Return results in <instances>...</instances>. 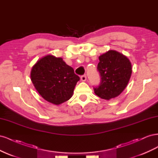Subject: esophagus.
<instances>
[{
    "label": "esophagus",
    "mask_w": 158,
    "mask_h": 158,
    "mask_svg": "<svg viewBox=\"0 0 158 158\" xmlns=\"http://www.w3.org/2000/svg\"><path fill=\"white\" fill-rule=\"evenodd\" d=\"M80 79H81V80L82 81V82H85V81L86 80V79H87L86 76H85V75L82 76H81V77H80Z\"/></svg>",
    "instance_id": "obj_1"
}]
</instances>
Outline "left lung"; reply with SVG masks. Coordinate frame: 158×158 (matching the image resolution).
Masks as SVG:
<instances>
[{
    "mask_svg": "<svg viewBox=\"0 0 158 158\" xmlns=\"http://www.w3.org/2000/svg\"><path fill=\"white\" fill-rule=\"evenodd\" d=\"M98 64L101 82L94 92L100 98L109 100L118 96L131 78L132 65L127 57L117 51L109 50L99 56Z\"/></svg>",
    "mask_w": 158,
    "mask_h": 158,
    "instance_id": "left-lung-1",
    "label": "left lung"
}]
</instances>
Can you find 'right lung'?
<instances>
[{
	"label": "right lung",
	"mask_w": 158,
	"mask_h": 158,
	"mask_svg": "<svg viewBox=\"0 0 158 158\" xmlns=\"http://www.w3.org/2000/svg\"><path fill=\"white\" fill-rule=\"evenodd\" d=\"M31 80L47 102L58 106L71 98L80 77L61 57L52 55L42 57L33 66Z\"/></svg>",
	"instance_id": "1"
}]
</instances>
